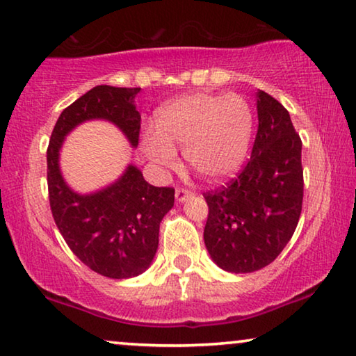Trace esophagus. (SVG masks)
I'll use <instances>...</instances> for the list:
<instances>
[{"label": "esophagus", "instance_id": "esophagus-1", "mask_svg": "<svg viewBox=\"0 0 356 356\" xmlns=\"http://www.w3.org/2000/svg\"><path fill=\"white\" fill-rule=\"evenodd\" d=\"M192 196H193V193L190 192V190H185V188L176 190V200L179 201V203H185V201H188Z\"/></svg>", "mask_w": 356, "mask_h": 356}]
</instances>
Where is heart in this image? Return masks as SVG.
<instances>
[{"label": "heart", "mask_w": 356, "mask_h": 356, "mask_svg": "<svg viewBox=\"0 0 356 356\" xmlns=\"http://www.w3.org/2000/svg\"><path fill=\"white\" fill-rule=\"evenodd\" d=\"M156 134L144 137L148 160L161 169L176 166L182 147L187 164L217 182L245 163L254 131L251 104L240 94L195 92L158 110Z\"/></svg>", "instance_id": "obj_1"}]
</instances>
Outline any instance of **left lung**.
I'll return each instance as SVG.
<instances>
[{
  "mask_svg": "<svg viewBox=\"0 0 356 356\" xmlns=\"http://www.w3.org/2000/svg\"><path fill=\"white\" fill-rule=\"evenodd\" d=\"M259 127L251 160L236 179L206 192L204 245L222 270L251 273L280 256L304 198L302 140L291 116L267 92L256 94Z\"/></svg>",
  "mask_w": 356,
  "mask_h": 356,
  "instance_id": "left-lung-1",
  "label": "left lung"
}]
</instances>
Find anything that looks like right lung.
Segmentation results:
<instances>
[{
	"instance_id": "right-lung-1",
	"label": "right lung",
	"mask_w": 356,
	"mask_h": 356,
	"mask_svg": "<svg viewBox=\"0 0 356 356\" xmlns=\"http://www.w3.org/2000/svg\"><path fill=\"white\" fill-rule=\"evenodd\" d=\"M140 88H92L62 111L47 147V188L56 225L73 254L95 273L124 280L144 273L158 249L160 224L174 206V188L153 187L140 169L127 164L107 187L78 193L60 171V150L76 126L104 120L139 144L140 113L134 99Z\"/></svg>"
}]
</instances>
